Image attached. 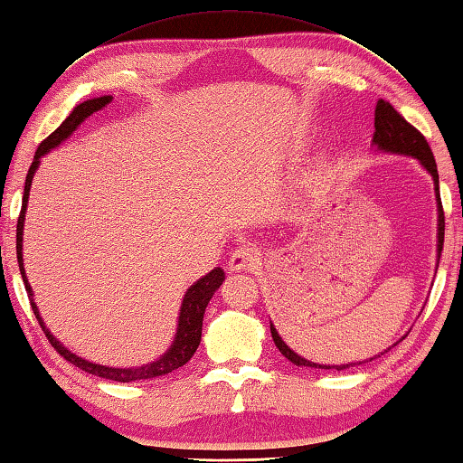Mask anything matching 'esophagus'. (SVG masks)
<instances>
[{
    "instance_id": "esophagus-1",
    "label": "esophagus",
    "mask_w": 463,
    "mask_h": 463,
    "mask_svg": "<svg viewBox=\"0 0 463 463\" xmlns=\"http://www.w3.org/2000/svg\"><path fill=\"white\" fill-rule=\"evenodd\" d=\"M261 260V248L253 243H245L241 248L233 251L230 258V269L232 271H251Z\"/></svg>"
}]
</instances>
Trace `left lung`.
Returning a JSON list of instances; mask_svg holds the SVG:
<instances>
[{
	"label": "left lung",
	"mask_w": 463,
	"mask_h": 463,
	"mask_svg": "<svg viewBox=\"0 0 463 463\" xmlns=\"http://www.w3.org/2000/svg\"><path fill=\"white\" fill-rule=\"evenodd\" d=\"M374 138L373 142L386 152H394V154H408V156H414L420 160V164L432 174L434 184H436V198H438V255H441V250H444V230H446V222H444V208H441V200H439V188H438V168H436V160L432 148L426 142L424 135L420 132L416 127L410 125V122L400 115V112L390 105V102L378 99L376 102V110H374ZM271 336L275 346L279 348L281 354L291 361L297 366H311V368H336V371H345V368L353 366L351 364H341V366H326V364H317L307 361V358L299 356L293 353L289 346H287L281 336L277 335L275 326L271 325ZM380 356V354H378ZM373 361V358H371ZM368 363V361H364ZM363 364V363H358Z\"/></svg>",
	"instance_id": "obj_1"
}]
</instances>
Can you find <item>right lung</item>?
Here are the masks:
<instances>
[{
    "mask_svg": "<svg viewBox=\"0 0 463 463\" xmlns=\"http://www.w3.org/2000/svg\"><path fill=\"white\" fill-rule=\"evenodd\" d=\"M112 97H99V99H90L80 102L79 107L73 109V112L63 120V125H61L55 132H51V135L41 142L33 162H31L29 172H27V178H25V190H24V202H22V212H19V218H17V263H19V271H22L24 277V283H25V291L29 297V303H31V309H33V315L39 321L41 328H43L45 336L49 338L51 346L55 348V351L69 361L71 364L79 366L80 371H85L89 374H95L100 378H107V380H117V383H135V380H146V378H156L162 374H168L172 371H176V368L186 364L190 358L196 353V348L200 345V338H202V321H203V313H205V307H208L210 299L213 297V293L218 291V287L223 281V271L220 267H215L208 275L202 277L200 281L194 283L190 289L184 295V301L180 307V318H178V333H176V341L172 343V346L168 348V353L160 356L158 361H154L146 366H138V368H110V366H100V364H92L89 361H83V358L73 354L71 351L61 345L57 338L49 333V328H45L43 321H41L39 311H37V305L33 301V293H31V287L29 281L25 277V269H24V222H25V210H27V198H29V190H31V180H33V174L39 166V158L45 156V154L59 146L61 142H63L67 137L73 135V130L83 122L87 117H90L92 112L100 110L105 105H109Z\"/></svg>",
    "mask_w": 463,
    "mask_h": 463,
    "instance_id": "add662e5",
    "label": "right lung"
}]
</instances>
